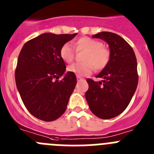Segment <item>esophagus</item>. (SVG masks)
<instances>
[{
	"label": "esophagus",
	"mask_w": 154,
	"mask_h": 154,
	"mask_svg": "<svg viewBox=\"0 0 154 154\" xmlns=\"http://www.w3.org/2000/svg\"><path fill=\"white\" fill-rule=\"evenodd\" d=\"M77 80H78V81H80V80H84V78L81 77H80V76H77Z\"/></svg>",
	"instance_id": "esophagus-1"
}]
</instances>
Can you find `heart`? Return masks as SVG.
<instances>
[{
    "label": "heart",
    "mask_w": 154,
    "mask_h": 154,
    "mask_svg": "<svg viewBox=\"0 0 154 154\" xmlns=\"http://www.w3.org/2000/svg\"><path fill=\"white\" fill-rule=\"evenodd\" d=\"M76 52H85L82 57L83 63H76L67 67L69 72L77 76L91 74L95 69L97 71L104 70L111 59L110 49L103 46V43L88 37H80L74 43ZM75 51L69 44H64L60 50L62 60L71 63L75 57Z\"/></svg>",
    "instance_id": "b5f03b06"
}]
</instances>
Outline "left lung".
<instances>
[{"instance_id":"8db88e82","label":"left lung","mask_w":154,"mask_h":154,"mask_svg":"<svg viewBox=\"0 0 154 154\" xmlns=\"http://www.w3.org/2000/svg\"><path fill=\"white\" fill-rule=\"evenodd\" d=\"M108 43L111 59L107 67L97 76L102 82L88 78L85 94L89 107L95 116L107 120L125 110L138 84L137 63L132 47L118 34L100 32L93 36Z\"/></svg>"}]
</instances>
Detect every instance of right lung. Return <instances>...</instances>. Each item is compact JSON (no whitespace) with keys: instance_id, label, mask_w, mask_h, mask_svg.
Segmentation results:
<instances>
[{"instance_id":"obj_1","label":"right lung","mask_w":154,"mask_h":154,"mask_svg":"<svg viewBox=\"0 0 154 154\" xmlns=\"http://www.w3.org/2000/svg\"><path fill=\"white\" fill-rule=\"evenodd\" d=\"M77 34L45 33L24 44L15 69V81L23 104L30 113L44 121L63 114L77 84L74 73L67 72L60 56L63 44Z\"/></svg>"}]
</instances>
